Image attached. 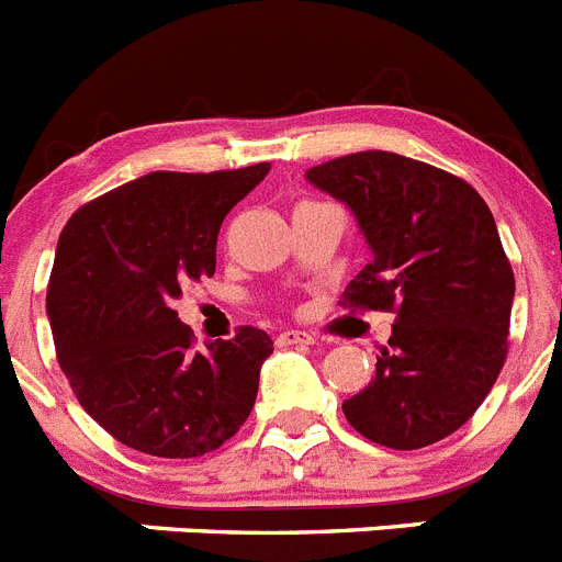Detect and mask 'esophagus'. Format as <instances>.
<instances>
[{"instance_id":"1","label":"esophagus","mask_w":562,"mask_h":562,"mask_svg":"<svg viewBox=\"0 0 562 562\" xmlns=\"http://www.w3.org/2000/svg\"><path fill=\"white\" fill-rule=\"evenodd\" d=\"M310 342H315V337L301 329H284L276 335V346H281V349L284 346H310Z\"/></svg>"}]
</instances>
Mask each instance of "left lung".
<instances>
[{
	"label": "left lung",
	"instance_id": "obj_1",
	"mask_svg": "<svg viewBox=\"0 0 562 562\" xmlns=\"http://www.w3.org/2000/svg\"><path fill=\"white\" fill-rule=\"evenodd\" d=\"M355 213L371 261L342 292L349 310L396 312L374 380L342 402L351 428L419 450L479 411L506 360L515 276L473 186L391 151H357L306 171Z\"/></svg>",
	"mask_w": 562,
	"mask_h": 562
}]
</instances>
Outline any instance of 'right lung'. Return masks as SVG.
Segmentation results:
<instances>
[{
    "label": "right lung",
    "instance_id": "1",
    "mask_svg": "<svg viewBox=\"0 0 562 562\" xmlns=\"http://www.w3.org/2000/svg\"><path fill=\"white\" fill-rule=\"evenodd\" d=\"M267 171H151L78 207L61 231L47 286L58 366L126 448L193 459L250 416L270 335L241 326L196 351L173 301L213 276L222 222Z\"/></svg>",
    "mask_w": 562,
    "mask_h": 562
}]
</instances>
